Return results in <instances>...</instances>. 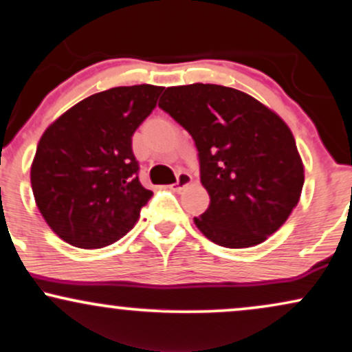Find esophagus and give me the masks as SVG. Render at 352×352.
<instances>
[{"label":"esophagus","mask_w":352,"mask_h":352,"mask_svg":"<svg viewBox=\"0 0 352 352\" xmlns=\"http://www.w3.org/2000/svg\"><path fill=\"white\" fill-rule=\"evenodd\" d=\"M191 182H193V177H191L188 172H179V175H177V182L173 184V188H175V191H182L185 186H188Z\"/></svg>","instance_id":"esophagus-1"}]
</instances>
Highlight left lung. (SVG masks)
Here are the masks:
<instances>
[{
  "instance_id": "left-lung-1",
  "label": "left lung",
  "mask_w": 352,
  "mask_h": 352,
  "mask_svg": "<svg viewBox=\"0 0 352 352\" xmlns=\"http://www.w3.org/2000/svg\"><path fill=\"white\" fill-rule=\"evenodd\" d=\"M159 107L195 140L211 203L195 224L211 242H265L299 203L304 164L284 120L255 97L217 84L167 87Z\"/></svg>"
}]
</instances>
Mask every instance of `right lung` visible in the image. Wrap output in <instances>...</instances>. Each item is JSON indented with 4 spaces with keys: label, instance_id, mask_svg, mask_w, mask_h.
Returning <instances> with one entry per match:
<instances>
[{
    "label": "right lung",
    "instance_id": "obj_1",
    "mask_svg": "<svg viewBox=\"0 0 352 352\" xmlns=\"http://www.w3.org/2000/svg\"><path fill=\"white\" fill-rule=\"evenodd\" d=\"M162 89L138 84L97 92L66 110L40 138L30 166L34 198L66 243L102 248L135 228L153 191L138 179L131 136Z\"/></svg>",
    "mask_w": 352,
    "mask_h": 352
}]
</instances>
